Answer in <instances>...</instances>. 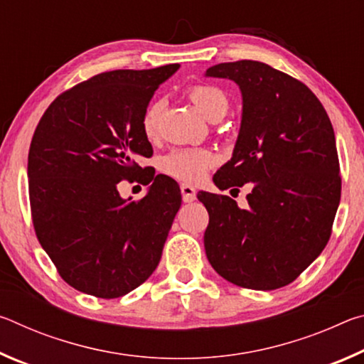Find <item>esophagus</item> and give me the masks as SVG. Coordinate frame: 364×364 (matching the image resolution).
Returning a JSON list of instances; mask_svg holds the SVG:
<instances>
[{
	"label": "esophagus",
	"mask_w": 364,
	"mask_h": 364,
	"mask_svg": "<svg viewBox=\"0 0 364 364\" xmlns=\"http://www.w3.org/2000/svg\"><path fill=\"white\" fill-rule=\"evenodd\" d=\"M181 196L184 202H193L196 200V189L191 184H181Z\"/></svg>",
	"instance_id": "obj_1"
}]
</instances>
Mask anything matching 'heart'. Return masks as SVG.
Instances as JSON below:
<instances>
[{
    "mask_svg": "<svg viewBox=\"0 0 364 364\" xmlns=\"http://www.w3.org/2000/svg\"><path fill=\"white\" fill-rule=\"evenodd\" d=\"M189 100L199 109V112L210 122L223 119L230 107L228 97L223 91L210 85H196L189 90ZM164 102L156 101L146 109L143 117L144 136L154 139L159 132V120L162 114ZM215 154L207 147H178L164 156L160 160V168L178 180L196 183L202 180L205 171L213 167Z\"/></svg>",
    "mask_w": 364,
    "mask_h": 364,
    "instance_id": "b5f03b06",
    "label": "heart"
}]
</instances>
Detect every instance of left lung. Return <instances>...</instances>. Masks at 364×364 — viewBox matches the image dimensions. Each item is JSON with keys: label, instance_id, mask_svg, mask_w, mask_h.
I'll list each match as a JSON object with an SVG mask.
<instances>
[{"label": "left lung", "instance_id": "left-lung-1", "mask_svg": "<svg viewBox=\"0 0 364 364\" xmlns=\"http://www.w3.org/2000/svg\"><path fill=\"white\" fill-rule=\"evenodd\" d=\"M205 77L228 78L242 96L231 160L213 175L218 189L252 184L249 207L200 191L208 212L204 245L232 284L274 291L316 260L341 202L336 136L310 88L258 60L223 63Z\"/></svg>", "mask_w": 364, "mask_h": 364}]
</instances>
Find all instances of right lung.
I'll use <instances>...</instances> for the list:
<instances>
[{
    "label": "right lung",
    "instance_id": "add662e5",
    "mask_svg": "<svg viewBox=\"0 0 364 364\" xmlns=\"http://www.w3.org/2000/svg\"><path fill=\"white\" fill-rule=\"evenodd\" d=\"M180 69L112 70L51 102L28 151V194L36 237L63 279L100 299L122 297L157 268L181 205L180 188L144 173L143 199H122L117 183L152 156L143 117L154 93Z\"/></svg>",
    "mask_w": 364,
    "mask_h": 364
}]
</instances>
